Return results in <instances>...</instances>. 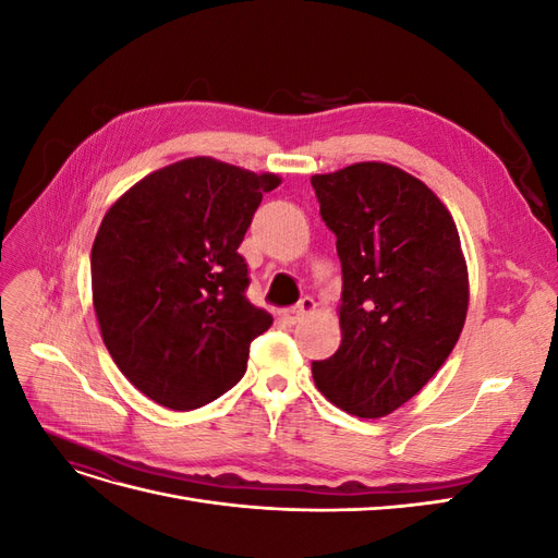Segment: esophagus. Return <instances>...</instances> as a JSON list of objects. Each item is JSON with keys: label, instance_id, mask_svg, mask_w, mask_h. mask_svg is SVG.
I'll return each mask as SVG.
<instances>
[{"label": "esophagus", "instance_id": "34e87169", "mask_svg": "<svg viewBox=\"0 0 558 558\" xmlns=\"http://www.w3.org/2000/svg\"><path fill=\"white\" fill-rule=\"evenodd\" d=\"M314 310H316V302H314L312 298H302L295 307L283 310V312H281V318H283V324L295 326V324H300V320L305 318L307 314H312Z\"/></svg>", "mask_w": 558, "mask_h": 558}]
</instances>
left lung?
Here are the masks:
<instances>
[{
  "mask_svg": "<svg viewBox=\"0 0 558 558\" xmlns=\"http://www.w3.org/2000/svg\"><path fill=\"white\" fill-rule=\"evenodd\" d=\"M320 218L342 263V344L314 361V384L361 418L396 412L424 388L468 314V265L449 209L386 162L314 174Z\"/></svg>",
  "mask_w": 558,
  "mask_h": 558,
  "instance_id": "1",
  "label": "left lung"
}]
</instances>
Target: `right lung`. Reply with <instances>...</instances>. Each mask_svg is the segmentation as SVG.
<instances>
[{
    "instance_id": "obj_1",
    "label": "right lung",
    "mask_w": 558,
    "mask_h": 558,
    "mask_svg": "<svg viewBox=\"0 0 558 558\" xmlns=\"http://www.w3.org/2000/svg\"><path fill=\"white\" fill-rule=\"evenodd\" d=\"M277 174L214 158L150 172L118 197L90 253L93 307L118 369L170 410H197L238 384L272 316L246 298L238 253Z\"/></svg>"
}]
</instances>
